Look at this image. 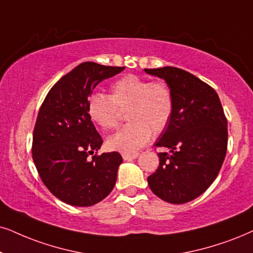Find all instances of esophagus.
Wrapping results in <instances>:
<instances>
[{
	"label": "esophagus",
	"instance_id": "1",
	"mask_svg": "<svg viewBox=\"0 0 253 253\" xmlns=\"http://www.w3.org/2000/svg\"><path fill=\"white\" fill-rule=\"evenodd\" d=\"M137 156H139V154H137V153H134V154H128V153H124L123 159L126 160V161H129V160L136 159Z\"/></svg>",
	"mask_w": 253,
	"mask_h": 253
}]
</instances>
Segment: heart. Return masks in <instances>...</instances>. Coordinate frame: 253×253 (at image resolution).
I'll return each instance as SVG.
<instances>
[{
	"label": "heart",
	"mask_w": 253,
	"mask_h": 253,
	"mask_svg": "<svg viewBox=\"0 0 253 253\" xmlns=\"http://www.w3.org/2000/svg\"><path fill=\"white\" fill-rule=\"evenodd\" d=\"M126 110L130 123L108 137L106 145L130 154L149 141L152 132L160 134L168 127L174 112L171 89L165 82L126 75L111 85V95L97 92L87 101L89 119L103 129L117 127Z\"/></svg>",
	"instance_id": "obj_1"
}]
</instances>
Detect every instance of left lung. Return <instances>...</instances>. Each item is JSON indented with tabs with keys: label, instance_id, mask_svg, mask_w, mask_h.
I'll use <instances>...</instances> for the list:
<instances>
[{
	"label": "left lung",
	"instance_id": "1",
	"mask_svg": "<svg viewBox=\"0 0 253 253\" xmlns=\"http://www.w3.org/2000/svg\"><path fill=\"white\" fill-rule=\"evenodd\" d=\"M145 71L164 78L174 97L170 123L155 143L169 152L158 154L159 167L147 178L149 188L166 202H190L211 185L222 168L228 120L215 89L190 72L174 66Z\"/></svg>",
	"mask_w": 253,
	"mask_h": 253
}]
</instances>
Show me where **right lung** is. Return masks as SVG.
Masks as SVG:
<instances>
[{"instance_id": "1", "label": "right lung", "mask_w": 253, "mask_h": 253, "mask_svg": "<svg viewBox=\"0 0 253 253\" xmlns=\"http://www.w3.org/2000/svg\"><path fill=\"white\" fill-rule=\"evenodd\" d=\"M120 66L79 64L46 94L33 134V160L41 180L63 202L89 207L116 185L123 158L118 152L93 154L103 139L87 113L92 89L123 71Z\"/></svg>"}]
</instances>
